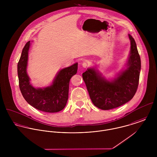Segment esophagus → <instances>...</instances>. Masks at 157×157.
Listing matches in <instances>:
<instances>
[{
  "mask_svg": "<svg viewBox=\"0 0 157 157\" xmlns=\"http://www.w3.org/2000/svg\"><path fill=\"white\" fill-rule=\"evenodd\" d=\"M82 67H89V63L86 61H83L82 62Z\"/></svg>",
  "mask_w": 157,
  "mask_h": 157,
  "instance_id": "34e87169",
  "label": "esophagus"
}]
</instances>
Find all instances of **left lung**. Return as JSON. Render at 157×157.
<instances>
[{"label": "left lung", "instance_id": "8db88e82", "mask_svg": "<svg viewBox=\"0 0 157 157\" xmlns=\"http://www.w3.org/2000/svg\"><path fill=\"white\" fill-rule=\"evenodd\" d=\"M129 37L131 45L129 67L113 82L106 80L94 69H88L82 74L93 104L101 109L120 106L131 100L136 92L141 60L134 38L129 34Z\"/></svg>", "mask_w": 157, "mask_h": 157}]
</instances>
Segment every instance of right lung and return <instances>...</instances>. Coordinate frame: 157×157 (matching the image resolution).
Returning <instances> with one entry per match:
<instances>
[{"instance_id":"right-lung-1","label":"right lung","mask_w":157,"mask_h":157,"mask_svg":"<svg viewBox=\"0 0 157 157\" xmlns=\"http://www.w3.org/2000/svg\"><path fill=\"white\" fill-rule=\"evenodd\" d=\"M29 46L30 41L25 45L17 64L19 88L23 97L30 105L38 110L46 112H59L67 105L69 81L77 72L78 63L62 69L51 86L45 89H36L29 84V78L26 74Z\"/></svg>"}]
</instances>
